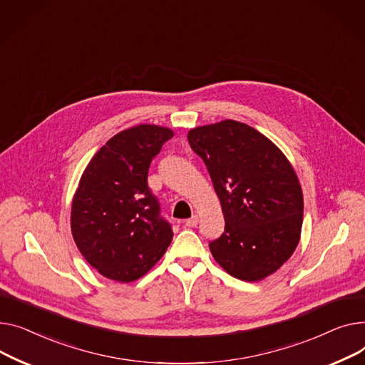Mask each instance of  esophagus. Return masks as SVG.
<instances>
[{
	"label": "esophagus",
	"instance_id": "1",
	"mask_svg": "<svg viewBox=\"0 0 365 365\" xmlns=\"http://www.w3.org/2000/svg\"><path fill=\"white\" fill-rule=\"evenodd\" d=\"M197 222H199V218L195 215V217H191V218L185 220V227L192 228V227H196V225H197Z\"/></svg>",
	"mask_w": 365,
	"mask_h": 365
}]
</instances>
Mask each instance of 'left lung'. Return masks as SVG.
Here are the masks:
<instances>
[{
	"mask_svg": "<svg viewBox=\"0 0 365 365\" xmlns=\"http://www.w3.org/2000/svg\"><path fill=\"white\" fill-rule=\"evenodd\" d=\"M187 138L222 206L224 232L209 243L213 258L239 280H262L290 258L301 237L304 196L290 162L237 120L195 128Z\"/></svg>",
	"mask_w": 365,
	"mask_h": 365,
	"instance_id": "obj_1",
	"label": "left lung"
}]
</instances>
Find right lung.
Masks as SVG:
<instances>
[{"label": "right lung", "instance_id": "obj_1", "mask_svg": "<svg viewBox=\"0 0 365 365\" xmlns=\"http://www.w3.org/2000/svg\"><path fill=\"white\" fill-rule=\"evenodd\" d=\"M173 137L163 126L130 128L107 141L83 170L72 202L73 240L110 280H137L173 242V227L147 184L150 163Z\"/></svg>", "mask_w": 365, "mask_h": 365}]
</instances>
